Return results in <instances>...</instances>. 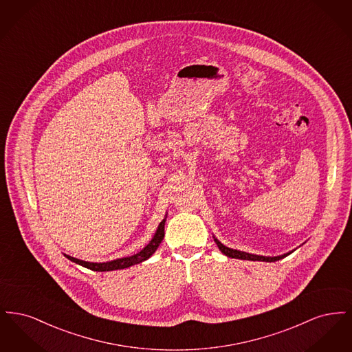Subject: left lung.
Here are the masks:
<instances>
[{"label": "left lung", "instance_id": "obj_1", "mask_svg": "<svg viewBox=\"0 0 352 352\" xmlns=\"http://www.w3.org/2000/svg\"><path fill=\"white\" fill-rule=\"evenodd\" d=\"M214 240L217 243V245L219 247V250L221 253H224L227 257H231V258H239V260H251V261H265V263H273V261H278L281 258H284L286 256H289L290 253H293V251H289L287 253L284 254H280V256H260V254H253V253H248V252L237 251V250H232V248H228L226 247L224 244H221L219 241L218 239L214 236Z\"/></svg>", "mask_w": 352, "mask_h": 352}]
</instances>
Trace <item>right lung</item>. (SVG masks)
<instances>
[{"instance_id":"obj_1","label":"right lung","mask_w":352,"mask_h":352,"mask_svg":"<svg viewBox=\"0 0 352 352\" xmlns=\"http://www.w3.org/2000/svg\"><path fill=\"white\" fill-rule=\"evenodd\" d=\"M168 215H165V218L162 219V221L158 224V228L155 231V234H153L151 241L144 247V250L135 253L133 256H128V257H121L116 260H111V261H105V263H89V261H84L75 258L69 254H65L68 260H71L75 264H79L84 268L91 269L95 272H111V270H120V269L129 268L133 267L135 264H141L145 260H148L154 252L157 251V248L160 247V244L164 240L165 236V223H166Z\"/></svg>"}]
</instances>
